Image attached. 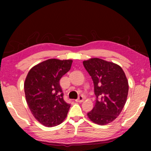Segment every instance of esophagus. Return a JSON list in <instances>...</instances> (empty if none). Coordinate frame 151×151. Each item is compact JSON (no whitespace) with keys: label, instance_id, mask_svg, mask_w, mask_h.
<instances>
[{"label":"esophagus","instance_id":"34e87169","mask_svg":"<svg viewBox=\"0 0 151 151\" xmlns=\"http://www.w3.org/2000/svg\"><path fill=\"white\" fill-rule=\"evenodd\" d=\"M76 101L78 102H82L84 101V98L82 96H80L78 97V98L77 99V100H76Z\"/></svg>","mask_w":151,"mask_h":151}]
</instances>
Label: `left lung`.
<instances>
[{
  "label": "left lung",
  "mask_w": 151,
  "mask_h": 151,
  "mask_svg": "<svg viewBox=\"0 0 151 151\" xmlns=\"http://www.w3.org/2000/svg\"><path fill=\"white\" fill-rule=\"evenodd\" d=\"M84 67L94 84L96 104L87 115L93 122L105 125L120 114L127 102L129 83L124 72L116 64L104 60L91 58Z\"/></svg>",
  "instance_id": "1"
}]
</instances>
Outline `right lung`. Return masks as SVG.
I'll list each match as a JSON object with an SVG mask.
<instances>
[{
	"label": "right lung",
	"mask_w": 151,
	"mask_h": 151,
	"mask_svg": "<svg viewBox=\"0 0 151 151\" xmlns=\"http://www.w3.org/2000/svg\"><path fill=\"white\" fill-rule=\"evenodd\" d=\"M73 60L49 59L30 69L24 81L26 101L33 115L45 127L59 125L70 105L64 100L60 80L71 69Z\"/></svg>",
	"instance_id": "right-lung-1"
}]
</instances>
